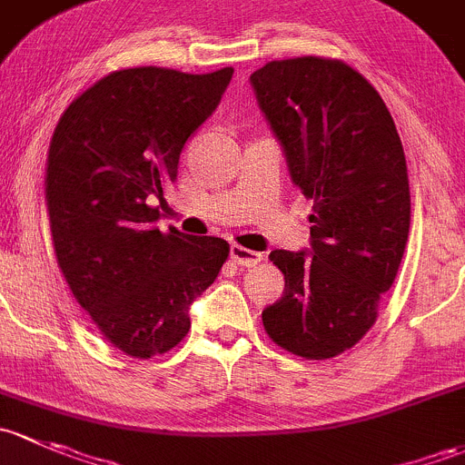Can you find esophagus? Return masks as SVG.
Returning a JSON list of instances; mask_svg holds the SVG:
<instances>
[{"instance_id": "esophagus-1", "label": "esophagus", "mask_w": 465, "mask_h": 465, "mask_svg": "<svg viewBox=\"0 0 465 465\" xmlns=\"http://www.w3.org/2000/svg\"><path fill=\"white\" fill-rule=\"evenodd\" d=\"M231 257H232L234 264L246 266V268L257 266L260 262H264V255H262V252L251 251V248H243V246H239V243L231 246Z\"/></svg>"}]
</instances>
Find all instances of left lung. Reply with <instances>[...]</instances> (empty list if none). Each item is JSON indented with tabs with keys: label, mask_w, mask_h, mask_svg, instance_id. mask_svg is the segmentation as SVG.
I'll return each instance as SVG.
<instances>
[{
	"label": "left lung",
	"mask_w": 465,
	"mask_h": 465,
	"mask_svg": "<svg viewBox=\"0 0 465 465\" xmlns=\"http://www.w3.org/2000/svg\"><path fill=\"white\" fill-rule=\"evenodd\" d=\"M251 83L291 179L313 199V257L271 252L284 293L262 311V322L277 347L324 361L374 327L399 272L410 234L403 145L381 94L342 60H272Z\"/></svg>",
	"instance_id": "8db88e82"
}]
</instances>
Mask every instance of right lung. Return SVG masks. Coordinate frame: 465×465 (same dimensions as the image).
Instances as JSON below:
<instances>
[{"mask_svg":"<svg viewBox=\"0 0 465 465\" xmlns=\"http://www.w3.org/2000/svg\"><path fill=\"white\" fill-rule=\"evenodd\" d=\"M232 66L112 71L80 94L49 145L45 201L57 266L107 342L132 358L170 351L231 246L154 226L185 141L222 100Z\"/></svg>","mask_w":465,"mask_h":465,"instance_id":"right-lung-1","label":"right lung"}]
</instances>
